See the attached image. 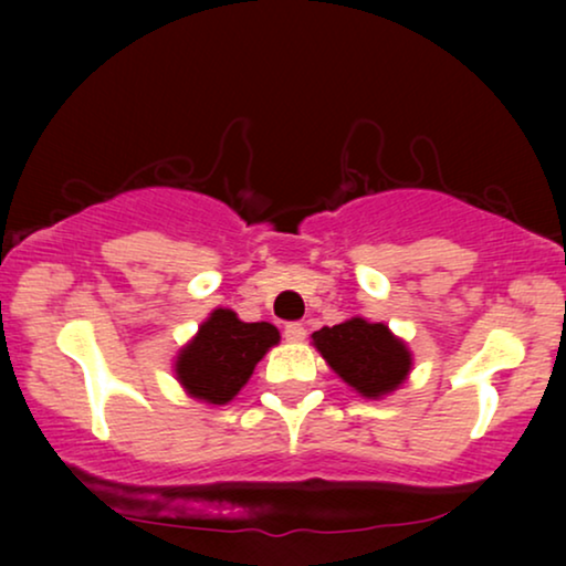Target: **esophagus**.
Here are the masks:
<instances>
[{"label": "esophagus", "mask_w": 566, "mask_h": 566, "mask_svg": "<svg viewBox=\"0 0 566 566\" xmlns=\"http://www.w3.org/2000/svg\"><path fill=\"white\" fill-rule=\"evenodd\" d=\"M283 335H285V339H291V343H298V339L306 337V327L301 322H289L285 324Z\"/></svg>", "instance_id": "esophagus-1"}]
</instances>
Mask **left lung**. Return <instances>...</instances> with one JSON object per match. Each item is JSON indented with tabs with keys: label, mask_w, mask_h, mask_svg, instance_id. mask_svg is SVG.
<instances>
[{
	"label": "left lung",
	"mask_w": 566,
	"mask_h": 566,
	"mask_svg": "<svg viewBox=\"0 0 566 566\" xmlns=\"http://www.w3.org/2000/svg\"><path fill=\"white\" fill-rule=\"evenodd\" d=\"M314 345L329 368L363 397H384L409 374L412 358L407 345L386 324H370L360 316L335 327L314 332Z\"/></svg>",
	"instance_id": "left-lung-1"
}]
</instances>
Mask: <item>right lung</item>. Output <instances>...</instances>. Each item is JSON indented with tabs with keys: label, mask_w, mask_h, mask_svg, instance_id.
<instances>
[{
	"label": "right lung",
	"mask_w": 566,
	"mask_h": 566,
	"mask_svg": "<svg viewBox=\"0 0 566 566\" xmlns=\"http://www.w3.org/2000/svg\"><path fill=\"white\" fill-rule=\"evenodd\" d=\"M277 329L268 322H242L229 308H216L200 324L196 339L177 358V378L190 397L227 405L252 376V370L277 345Z\"/></svg>",
	"instance_id": "1"
}]
</instances>
